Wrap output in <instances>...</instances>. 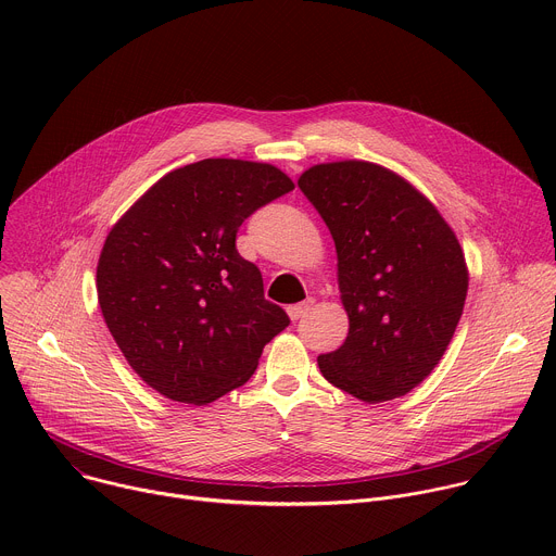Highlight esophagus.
Returning <instances> with one entry per match:
<instances>
[{"mask_svg": "<svg viewBox=\"0 0 556 556\" xmlns=\"http://www.w3.org/2000/svg\"><path fill=\"white\" fill-rule=\"evenodd\" d=\"M312 299H305V301H301V303H294V305H288V316H290V319L292 321H299L301 319V316L312 307Z\"/></svg>", "mask_w": 556, "mask_h": 556, "instance_id": "34e87169", "label": "esophagus"}]
</instances>
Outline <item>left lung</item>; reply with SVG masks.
Listing matches in <instances>:
<instances>
[{
  "mask_svg": "<svg viewBox=\"0 0 556 556\" xmlns=\"http://www.w3.org/2000/svg\"><path fill=\"white\" fill-rule=\"evenodd\" d=\"M299 189L332 232L345 343L319 369L363 403L399 399L442 358L468 290L464 253L438 208L405 178L363 161L314 165Z\"/></svg>",
  "mask_w": 556,
  "mask_h": 556,
  "instance_id": "left-lung-1",
  "label": "left lung"
}]
</instances>
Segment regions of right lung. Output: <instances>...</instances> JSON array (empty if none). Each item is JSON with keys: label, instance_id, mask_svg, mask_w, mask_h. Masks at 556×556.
I'll return each instance as SVG.
<instances>
[{"label": "right lung", "instance_id": "add662e5", "mask_svg": "<svg viewBox=\"0 0 556 556\" xmlns=\"http://www.w3.org/2000/svg\"><path fill=\"white\" fill-rule=\"evenodd\" d=\"M292 189L273 165L206 157L157 180L114 224L97 268L99 305L149 387L213 403L244 384L290 326L235 240L247 217Z\"/></svg>", "mask_w": 556, "mask_h": 556}]
</instances>
